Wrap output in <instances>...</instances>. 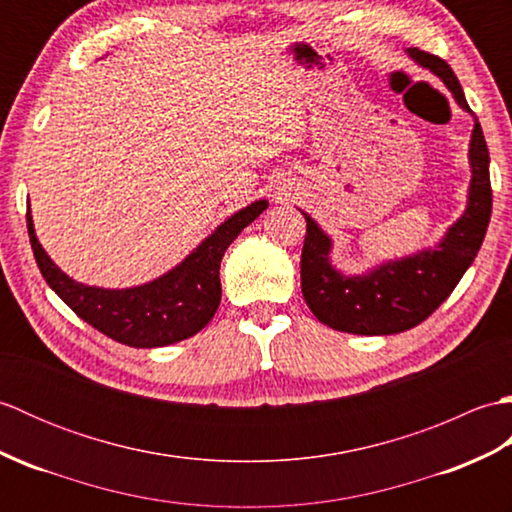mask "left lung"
Here are the masks:
<instances>
[{"label": "left lung", "instance_id": "left-lung-1", "mask_svg": "<svg viewBox=\"0 0 512 512\" xmlns=\"http://www.w3.org/2000/svg\"><path fill=\"white\" fill-rule=\"evenodd\" d=\"M407 54L420 68L436 74L455 103L473 114L447 61L418 48H409ZM488 162L486 140L475 118L469 143L471 184L464 213L436 246L389 259L363 275H345L332 264V237L301 211L308 224L301 250V292L314 317L332 330L363 336L398 334L427 319L458 286L484 242L493 209Z\"/></svg>", "mask_w": 512, "mask_h": 512}]
</instances>
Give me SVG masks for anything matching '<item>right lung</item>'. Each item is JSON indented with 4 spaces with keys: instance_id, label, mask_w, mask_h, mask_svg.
<instances>
[{
    "instance_id": "add662e5",
    "label": "right lung",
    "mask_w": 512,
    "mask_h": 512,
    "mask_svg": "<svg viewBox=\"0 0 512 512\" xmlns=\"http://www.w3.org/2000/svg\"><path fill=\"white\" fill-rule=\"evenodd\" d=\"M266 209L268 200L250 202L226 217L178 266L132 288H99L74 281L39 244L30 204L26 222L43 279L85 323L129 347H165L198 334L213 319L222 299L220 262L226 248Z\"/></svg>"
}]
</instances>
